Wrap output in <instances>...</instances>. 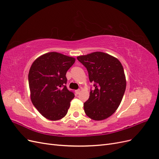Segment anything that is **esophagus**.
<instances>
[{"label": "esophagus", "instance_id": "esophagus-1", "mask_svg": "<svg viewBox=\"0 0 159 159\" xmlns=\"http://www.w3.org/2000/svg\"><path fill=\"white\" fill-rule=\"evenodd\" d=\"M80 89H77V90H75V93H76V94H80Z\"/></svg>", "mask_w": 159, "mask_h": 159}]
</instances>
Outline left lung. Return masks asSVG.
<instances>
[{"label":"left lung","mask_w":159,"mask_h":159,"mask_svg":"<svg viewBox=\"0 0 159 159\" xmlns=\"http://www.w3.org/2000/svg\"><path fill=\"white\" fill-rule=\"evenodd\" d=\"M88 71L95 89L84 103L85 114L95 121L109 117L119 107L126 89L123 67L116 57L106 53L95 52L77 57Z\"/></svg>","instance_id":"obj_1"}]
</instances>
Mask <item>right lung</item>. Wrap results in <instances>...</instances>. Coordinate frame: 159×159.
<instances>
[{"instance_id": "obj_1", "label": "right lung", "mask_w": 159, "mask_h": 159, "mask_svg": "<svg viewBox=\"0 0 159 159\" xmlns=\"http://www.w3.org/2000/svg\"><path fill=\"white\" fill-rule=\"evenodd\" d=\"M75 61V57L51 52L37 57L30 68L32 103L43 117L51 121L64 117L74 98L65 84L66 72Z\"/></svg>"}]
</instances>
